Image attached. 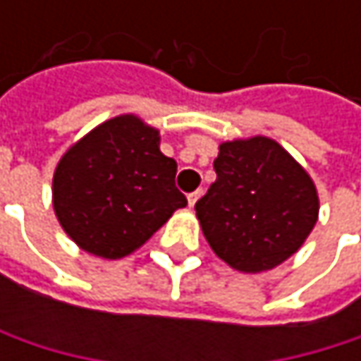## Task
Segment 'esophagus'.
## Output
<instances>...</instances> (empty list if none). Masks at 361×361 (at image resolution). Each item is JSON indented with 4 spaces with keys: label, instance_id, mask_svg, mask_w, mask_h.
I'll list each match as a JSON object with an SVG mask.
<instances>
[{
    "label": "esophagus",
    "instance_id": "esophagus-1",
    "mask_svg": "<svg viewBox=\"0 0 361 361\" xmlns=\"http://www.w3.org/2000/svg\"><path fill=\"white\" fill-rule=\"evenodd\" d=\"M200 196H202V190H196V192L188 194V204H190V207H194V204H196V200H198Z\"/></svg>",
    "mask_w": 361,
    "mask_h": 361
}]
</instances>
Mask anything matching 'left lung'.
<instances>
[{"mask_svg":"<svg viewBox=\"0 0 361 361\" xmlns=\"http://www.w3.org/2000/svg\"><path fill=\"white\" fill-rule=\"evenodd\" d=\"M217 180L194 204L219 259L245 274L286 261L318 221V192L307 171L274 140L224 142Z\"/></svg>","mask_w":361,"mask_h":361,"instance_id":"1","label":"left lung"}]
</instances>
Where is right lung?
<instances>
[{
    "instance_id": "right-lung-1",
    "label": "right lung",
    "mask_w": 361,
    "mask_h": 361,
    "mask_svg": "<svg viewBox=\"0 0 361 361\" xmlns=\"http://www.w3.org/2000/svg\"><path fill=\"white\" fill-rule=\"evenodd\" d=\"M159 142L154 127L123 114L98 125L60 159L54 211L83 251L121 259L188 204L176 188L178 163Z\"/></svg>"
}]
</instances>
